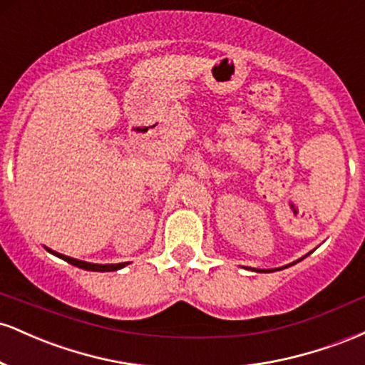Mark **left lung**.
I'll list each match as a JSON object with an SVG mask.
<instances>
[{
    "instance_id": "left-lung-1",
    "label": "left lung",
    "mask_w": 365,
    "mask_h": 365,
    "mask_svg": "<svg viewBox=\"0 0 365 365\" xmlns=\"http://www.w3.org/2000/svg\"><path fill=\"white\" fill-rule=\"evenodd\" d=\"M309 254H311V252H309ZM309 254H307V255H309ZM299 261H302V259H299ZM292 264H295V262H292ZM292 264H287V266H283V267H276V269H255V267H254V269H252V271H257V273H273V271H279V269H284V267L292 266Z\"/></svg>"
}]
</instances>
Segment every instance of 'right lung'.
I'll list each match as a JSON object with an SVG mask.
<instances>
[{"label":"right lung","mask_w":365,"mask_h":365,"mask_svg":"<svg viewBox=\"0 0 365 365\" xmlns=\"http://www.w3.org/2000/svg\"><path fill=\"white\" fill-rule=\"evenodd\" d=\"M46 250L48 252H51L53 255H56V257L63 259V261H66L68 264H72V266H77L81 267V269H86V271H99V273H108V271H118L121 267H125L127 264L130 262H120V264H94V262H86V261H78V259H73V257H68V255H63L60 252H54V250L48 249L46 247Z\"/></svg>","instance_id":"add662e5"}]
</instances>
